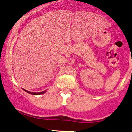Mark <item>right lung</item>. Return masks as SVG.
<instances>
[{
    "label": "right lung",
    "instance_id": "1",
    "mask_svg": "<svg viewBox=\"0 0 132 132\" xmlns=\"http://www.w3.org/2000/svg\"><path fill=\"white\" fill-rule=\"evenodd\" d=\"M24 90H25V92H28V93L30 94H32V95H40V94H44L45 92V91L46 90H45V91H43V92H31L30 91H28V90H25V89H23Z\"/></svg>",
    "mask_w": 132,
    "mask_h": 132
}]
</instances>
